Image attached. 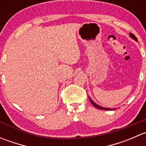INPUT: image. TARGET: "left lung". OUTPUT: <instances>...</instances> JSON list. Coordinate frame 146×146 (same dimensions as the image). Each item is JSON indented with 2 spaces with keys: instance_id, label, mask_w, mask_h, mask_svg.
<instances>
[{
  "instance_id": "obj_1",
  "label": "left lung",
  "mask_w": 146,
  "mask_h": 146,
  "mask_svg": "<svg viewBox=\"0 0 146 146\" xmlns=\"http://www.w3.org/2000/svg\"><path fill=\"white\" fill-rule=\"evenodd\" d=\"M129 36H131V38H132L133 39H134L135 41H136V42H138V39H137V38L136 37V36H135L134 35H133L132 33H129ZM89 99H90V102L92 103V104H93L94 106H95L96 108L99 109V110H115L116 108H114V109H110V108H105V107H101V106L98 105V104H97L93 100H92V99H91L89 97Z\"/></svg>"
}]
</instances>
